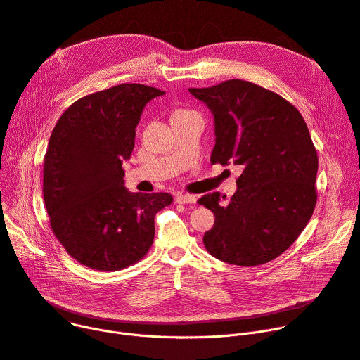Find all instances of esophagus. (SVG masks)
<instances>
[{"label":"esophagus","instance_id":"34e87169","mask_svg":"<svg viewBox=\"0 0 360 360\" xmlns=\"http://www.w3.org/2000/svg\"><path fill=\"white\" fill-rule=\"evenodd\" d=\"M175 201L178 204H195L197 202V197L191 195V194H178L175 197Z\"/></svg>","mask_w":360,"mask_h":360}]
</instances>
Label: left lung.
<instances>
[{
    "label": "left lung",
    "instance_id": "8db88e82",
    "mask_svg": "<svg viewBox=\"0 0 360 360\" xmlns=\"http://www.w3.org/2000/svg\"><path fill=\"white\" fill-rule=\"evenodd\" d=\"M188 90L214 117L212 163L242 169L229 201L219 193L198 200L216 217L205 250L235 266L266 264L297 239L315 209L318 155L307 122L290 102L251 82Z\"/></svg>",
    "mask_w": 360,
    "mask_h": 360
}]
</instances>
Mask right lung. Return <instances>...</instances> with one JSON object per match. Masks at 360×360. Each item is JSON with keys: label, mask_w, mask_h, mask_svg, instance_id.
I'll return each instance as SVG.
<instances>
[{"label": "right lung", "mask_w": 360, "mask_h": 360, "mask_svg": "<svg viewBox=\"0 0 360 360\" xmlns=\"http://www.w3.org/2000/svg\"><path fill=\"white\" fill-rule=\"evenodd\" d=\"M165 91L125 83L75 101L56 122L44 160L51 229L84 267L117 271L139 262L155 239V216L167 193H129V159L147 102Z\"/></svg>", "instance_id": "right-lung-1"}]
</instances>
